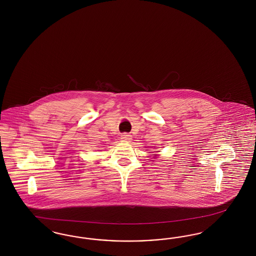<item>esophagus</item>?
<instances>
[{
    "label": "esophagus",
    "instance_id": "1",
    "mask_svg": "<svg viewBox=\"0 0 256 256\" xmlns=\"http://www.w3.org/2000/svg\"><path fill=\"white\" fill-rule=\"evenodd\" d=\"M121 140L123 142H130L132 140V136L130 134H128V133H124L121 135Z\"/></svg>",
    "mask_w": 256,
    "mask_h": 256
}]
</instances>
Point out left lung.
Masks as SVG:
<instances>
[{
	"label": "left lung",
	"mask_w": 256,
	"mask_h": 256,
	"mask_svg": "<svg viewBox=\"0 0 256 256\" xmlns=\"http://www.w3.org/2000/svg\"><path fill=\"white\" fill-rule=\"evenodd\" d=\"M155 155H156V154H155Z\"/></svg>",
	"instance_id": "8db88e82"
}]
</instances>
